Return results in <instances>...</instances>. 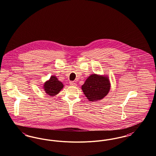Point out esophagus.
<instances>
[{"label": "esophagus", "instance_id": "obj_1", "mask_svg": "<svg viewBox=\"0 0 156 156\" xmlns=\"http://www.w3.org/2000/svg\"><path fill=\"white\" fill-rule=\"evenodd\" d=\"M69 83H70V85H71V86H76V83H75L74 82H70Z\"/></svg>", "mask_w": 156, "mask_h": 156}]
</instances>
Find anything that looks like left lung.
<instances>
[{"instance_id":"1","label":"left lung","mask_w":156,"mask_h":156,"mask_svg":"<svg viewBox=\"0 0 156 156\" xmlns=\"http://www.w3.org/2000/svg\"><path fill=\"white\" fill-rule=\"evenodd\" d=\"M82 90L89 101L95 102L107 95L111 83L107 76L90 75L82 85Z\"/></svg>"}]
</instances>
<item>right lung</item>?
<instances>
[{
	"mask_svg": "<svg viewBox=\"0 0 156 156\" xmlns=\"http://www.w3.org/2000/svg\"><path fill=\"white\" fill-rule=\"evenodd\" d=\"M63 87V83L55 76H51L50 80L44 83L43 89L48 95L52 97L58 94Z\"/></svg>",
	"mask_w": 156,
	"mask_h": 156,
	"instance_id": "right-lung-1",
	"label": "right lung"
}]
</instances>
